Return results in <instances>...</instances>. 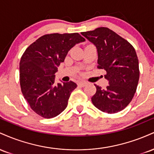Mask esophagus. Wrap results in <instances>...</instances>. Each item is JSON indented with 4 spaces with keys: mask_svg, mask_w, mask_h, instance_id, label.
<instances>
[{
    "mask_svg": "<svg viewBox=\"0 0 154 154\" xmlns=\"http://www.w3.org/2000/svg\"><path fill=\"white\" fill-rule=\"evenodd\" d=\"M77 85H78L79 86H81V87H85L86 85H88V83L85 82V81H79V82L77 83Z\"/></svg>",
    "mask_w": 154,
    "mask_h": 154,
    "instance_id": "34e87169",
    "label": "esophagus"
}]
</instances>
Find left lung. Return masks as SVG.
<instances>
[{
  "label": "left lung",
  "mask_w": 154,
  "mask_h": 154,
  "mask_svg": "<svg viewBox=\"0 0 154 154\" xmlns=\"http://www.w3.org/2000/svg\"><path fill=\"white\" fill-rule=\"evenodd\" d=\"M95 45L98 51V69L106 72L109 81L106 89L95 85L96 93L91 98L93 105L103 112L114 114L130 103L138 84V59L133 46L107 27L81 32Z\"/></svg>",
  "instance_id": "obj_1"
}]
</instances>
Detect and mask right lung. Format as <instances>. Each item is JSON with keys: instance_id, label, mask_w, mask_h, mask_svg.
Listing matches in <instances>:
<instances>
[{"instance_id": "1", "label": "right lung", "mask_w": 154, "mask_h": 154, "mask_svg": "<svg viewBox=\"0 0 154 154\" xmlns=\"http://www.w3.org/2000/svg\"><path fill=\"white\" fill-rule=\"evenodd\" d=\"M85 40L78 33L45 35L24 51L19 63L21 90L37 114L50 119L66 108L77 84L69 81L56 85L55 73L69 51Z\"/></svg>"}]
</instances>
